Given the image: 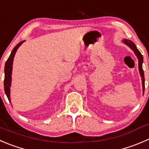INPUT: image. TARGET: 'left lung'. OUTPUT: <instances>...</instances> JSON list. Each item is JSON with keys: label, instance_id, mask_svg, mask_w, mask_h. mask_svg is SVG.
<instances>
[{"label": "left lung", "instance_id": "obj_1", "mask_svg": "<svg viewBox=\"0 0 149 149\" xmlns=\"http://www.w3.org/2000/svg\"><path fill=\"white\" fill-rule=\"evenodd\" d=\"M122 42L125 44H126L127 47H129L132 51L134 52L135 54L136 55L137 58L138 60V69H139V73L141 75V79H142V86H143V92L144 93V88H145V78H144V72L143 70V56L141 54V53L140 52L139 50L137 49L135 44L132 42V41L129 39H124L122 40Z\"/></svg>", "mask_w": 149, "mask_h": 149}]
</instances>
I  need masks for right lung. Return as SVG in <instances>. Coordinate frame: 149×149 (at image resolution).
I'll return each mask as SVG.
<instances>
[{"instance_id":"obj_1","label":"right lung","mask_w":149,"mask_h":149,"mask_svg":"<svg viewBox=\"0 0 149 149\" xmlns=\"http://www.w3.org/2000/svg\"><path fill=\"white\" fill-rule=\"evenodd\" d=\"M25 41H22L19 43L11 52L9 57L8 58L7 61L6 62L5 68H4V73H5V78H4V90L5 93L8 97V100L11 102V98H10V87L11 85V74H12V66L13 61H14V57L15 56L16 52L19 47L23 44Z\"/></svg>"}]
</instances>
